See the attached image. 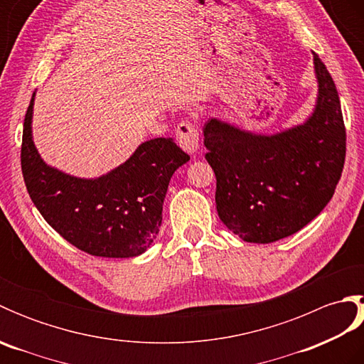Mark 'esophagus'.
Instances as JSON below:
<instances>
[{"instance_id": "esophagus-1", "label": "esophagus", "mask_w": 364, "mask_h": 364, "mask_svg": "<svg viewBox=\"0 0 364 364\" xmlns=\"http://www.w3.org/2000/svg\"><path fill=\"white\" fill-rule=\"evenodd\" d=\"M176 142L184 151L196 153L198 150V131L194 123L189 120H183L178 123L175 129Z\"/></svg>"}]
</instances>
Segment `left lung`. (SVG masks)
I'll use <instances>...</instances> for the list:
<instances>
[{
	"label": "left lung",
	"instance_id": "obj_1",
	"mask_svg": "<svg viewBox=\"0 0 364 364\" xmlns=\"http://www.w3.org/2000/svg\"><path fill=\"white\" fill-rule=\"evenodd\" d=\"M314 70L318 103L304 125L272 136L218 119L203 128L219 218L245 242L269 244L297 233L335 194L346 159V127L333 78L316 53Z\"/></svg>",
	"mask_w": 364,
	"mask_h": 364
}]
</instances>
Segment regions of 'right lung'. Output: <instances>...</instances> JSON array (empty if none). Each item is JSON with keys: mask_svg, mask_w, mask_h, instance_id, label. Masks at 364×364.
Returning <instances> with one entry per match:
<instances>
[{"mask_svg": "<svg viewBox=\"0 0 364 364\" xmlns=\"http://www.w3.org/2000/svg\"><path fill=\"white\" fill-rule=\"evenodd\" d=\"M34 95L25 115L20 158L23 180L38 213L65 241L94 257L144 253L159 231L170 178L189 154L172 139L156 137L95 180L59 172L45 164L33 142Z\"/></svg>", "mask_w": 364, "mask_h": 364, "instance_id": "right-lung-1", "label": "right lung"}]
</instances>
